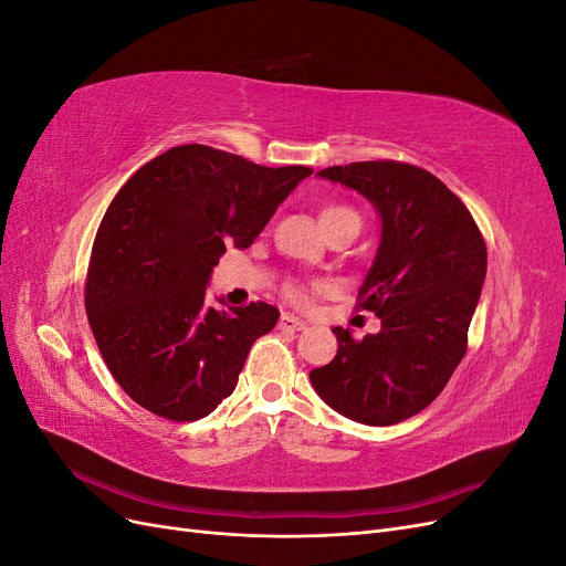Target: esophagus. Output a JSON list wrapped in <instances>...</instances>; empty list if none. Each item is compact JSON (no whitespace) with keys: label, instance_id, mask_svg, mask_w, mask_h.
Instances as JSON below:
<instances>
[{"label":"esophagus","instance_id":"1","mask_svg":"<svg viewBox=\"0 0 566 566\" xmlns=\"http://www.w3.org/2000/svg\"><path fill=\"white\" fill-rule=\"evenodd\" d=\"M279 328H281V331H287V333H300V331L306 328V323L300 321V318L293 316V314H283L281 321H279Z\"/></svg>","mask_w":566,"mask_h":566}]
</instances>
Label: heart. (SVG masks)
I'll return each instance as SVG.
<instances>
[{"instance_id":"1","label":"heart","mask_w":566,"mask_h":566,"mask_svg":"<svg viewBox=\"0 0 566 566\" xmlns=\"http://www.w3.org/2000/svg\"><path fill=\"white\" fill-rule=\"evenodd\" d=\"M318 219H321L323 231H328L331 227L339 224V221H347V219H356L358 221L356 212L352 208H347V205H342V202L323 205V208L318 210ZM323 290H325V283H318V281H314V283L290 281L285 285V290H283V295H285L287 302H293L295 306H310L314 302V297L318 293H323Z\"/></svg>"}]
</instances>
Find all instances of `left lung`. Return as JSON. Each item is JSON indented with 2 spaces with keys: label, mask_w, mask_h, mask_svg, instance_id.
I'll return each mask as SVG.
<instances>
[{
  "label": "left lung",
  "mask_w": 566,
  "mask_h": 566,
  "mask_svg": "<svg viewBox=\"0 0 566 566\" xmlns=\"http://www.w3.org/2000/svg\"><path fill=\"white\" fill-rule=\"evenodd\" d=\"M323 179L366 196L382 238L356 310L380 316L364 339L335 328L337 354L310 373L318 397L364 424H397L430 406L468 352L486 276V243L451 188L422 167L368 160L325 167Z\"/></svg>",
  "instance_id": "1"
}]
</instances>
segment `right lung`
<instances>
[{"mask_svg": "<svg viewBox=\"0 0 566 566\" xmlns=\"http://www.w3.org/2000/svg\"><path fill=\"white\" fill-rule=\"evenodd\" d=\"M312 167L254 165L202 144L175 146L119 188L101 219L84 310L101 356L132 401L193 422L235 389L266 302L210 306L205 285L227 245L245 250Z\"/></svg>", "mask_w": 566, "mask_h": 566, "instance_id": "1", "label": "right lung"}]
</instances>
